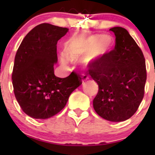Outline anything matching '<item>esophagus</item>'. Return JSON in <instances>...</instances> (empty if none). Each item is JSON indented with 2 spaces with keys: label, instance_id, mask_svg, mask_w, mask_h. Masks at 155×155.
Wrapping results in <instances>:
<instances>
[{
  "label": "esophagus",
  "instance_id": "obj_1",
  "mask_svg": "<svg viewBox=\"0 0 155 155\" xmlns=\"http://www.w3.org/2000/svg\"><path fill=\"white\" fill-rule=\"evenodd\" d=\"M88 76H86V75L83 74L82 76V79H81V82H82V85H85V83L87 82V80H88Z\"/></svg>",
  "mask_w": 155,
  "mask_h": 155
}]
</instances>
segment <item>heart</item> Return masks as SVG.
Here are the masks:
<instances>
[{
  "label": "heart",
  "instance_id": "1",
  "mask_svg": "<svg viewBox=\"0 0 155 155\" xmlns=\"http://www.w3.org/2000/svg\"><path fill=\"white\" fill-rule=\"evenodd\" d=\"M112 44V39L103 34L88 37H74L67 43V55L71 61H76L81 57L79 66L90 67L99 61L109 52ZM61 61L63 64H66L68 59L63 57Z\"/></svg>",
  "mask_w": 155,
  "mask_h": 155
}]
</instances>
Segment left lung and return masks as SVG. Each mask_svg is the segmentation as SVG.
<instances>
[{
	"instance_id": "left-lung-1",
	"label": "left lung",
	"mask_w": 155,
	"mask_h": 155,
	"mask_svg": "<svg viewBox=\"0 0 155 155\" xmlns=\"http://www.w3.org/2000/svg\"><path fill=\"white\" fill-rule=\"evenodd\" d=\"M115 36V48L89 69L99 91L93 101L95 112L104 119L124 121L138 109L146 82L143 51L126 29H109Z\"/></svg>"
}]
</instances>
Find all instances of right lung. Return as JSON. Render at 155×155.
<instances>
[{"label":"right lung","mask_w":155,"mask_h":155,"mask_svg":"<svg viewBox=\"0 0 155 155\" xmlns=\"http://www.w3.org/2000/svg\"><path fill=\"white\" fill-rule=\"evenodd\" d=\"M68 31L48 23L39 25L17 50L12 74L14 94L23 112L31 118L47 119L58 113L82 84L74 72L66 78L54 73L57 43Z\"/></svg>","instance_id":"1"}]
</instances>
